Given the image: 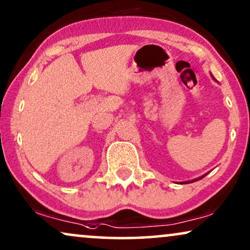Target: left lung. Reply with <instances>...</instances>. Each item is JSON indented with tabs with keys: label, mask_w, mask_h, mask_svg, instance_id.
<instances>
[{
	"label": "left lung",
	"mask_w": 250,
	"mask_h": 250,
	"mask_svg": "<svg viewBox=\"0 0 250 250\" xmlns=\"http://www.w3.org/2000/svg\"><path fill=\"white\" fill-rule=\"evenodd\" d=\"M210 75H211V74H210ZM211 78H212V79H214V80H215V81H216V79L214 78V76H212V75H211ZM206 175H207V174H206ZM206 175H204V176H201V177H200V178H195V179H192V181H188V182H181V183H179V184H186V183H193V182L198 181V179H201V178H204Z\"/></svg>",
	"instance_id": "8db88e82"
}]
</instances>
